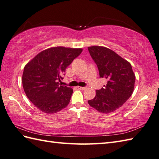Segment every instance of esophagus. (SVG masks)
Returning <instances> with one entry per match:
<instances>
[{"label": "esophagus", "instance_id": "1", "mask_svg": "<svg viewBox=\"0 0 159 159\" xmlns=\"http://www.w3.org/2000/svg\"><path fill=\"white\" fill-rule=\"evenodd\" d=\"M77 88L79 89H80V90H84V89H86V87H80V86H78Z\"/></svg>", "mask_w": 159, "mask_h": 159}]
</instances>
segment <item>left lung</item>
<instances>
[{"label":"left lung","mask_w":159,"mask_h":159,"mask_svg":"<svg viewBox=\"0 0 159 159\" xmlns=\"http://www.w3.org/2000/svg\"><path fill=\"white\" fill-rule=\"evenodd\" d=\"M87 48L97 65L100 78L107 81L102 89L96 90L95 98L88 103L100 113H111L122 106L133 94L135 76L130 63L113 50L98 46Z\"/></svg>","instance_id":"1"}]
</instances>
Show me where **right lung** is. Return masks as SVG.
Here are the masks:
<instances>
[{"label":"right lung","instance_id":"obj_1","mask_svg":"<svg viewBox=\"0 0 159 159\" xmlns=\"http://www.w3.org/2000/svg\"><path fill=\"white\" fill-rule=\"evenodd\" d=\"M82 51V48L53 47L39 52L25 66L24 91L42 112L55 113L68 105L73 89L59 85V82L67 67Z\"/></svg>","mask_w":159,"mask_h":159}]
</instances>
